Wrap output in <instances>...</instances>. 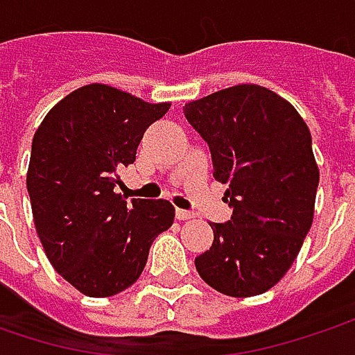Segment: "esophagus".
I'll return each mask as SVG.
<instances>
[{
	"label": "esophagus",
	"instance_id": "34e87169",
	"mask_svg": "<svg viewBox=\"0 0 355 355\" xmlns=\"http://www.w3.org/2000/svg\"><path fill=\"white\" fill-rule=\"evenodd\" d=\"M177 219L178 220H189V219H195V213H191V211H184V209H177Z\"/></svg>",
	"mask_w": 355,
	"mask_h": 355
}]
</instances>
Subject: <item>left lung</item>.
Listing matches in <instances>:
<instances>
[{
	"label": "left lung",
	"instance_id": "1",
	"mask_svg": "<svg viewBox=\"0 0 355 355\" xmlns=\"http://www.w3.org/2000/svg\"><path fill=\"white\" fill-rule=\"evenodd\" d=\"M209 144L213 177L227 184L231 220L209 223L215 241L198 275L231 297L265 293L295 261L313 220L320 171L311 135L282 96L241 84L184 104Z\"/></svg>",
	"mask_w": 355,
	"mask_h": 355
}]
</instances>
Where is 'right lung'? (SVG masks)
<instances>
[{
  "instance_id": "add662e5",
  "label": "right lung",
  "mask_w": 355,
  "mask_h": 355,
  "mask_svg": "<svg viewBox=\"0 0 355 355\" xmlns=\"http://www.w3.org/2000/svg\"><path fill=\"white\" fill-rule=\"evenodd\" d=\"M171 104H148L104 84L73 90L40 124L28 193L53 269L90 297H110L140 277L153 241L175 220L168 200L116 193L144 130Z\"/></svg>"
}]
</instances>
